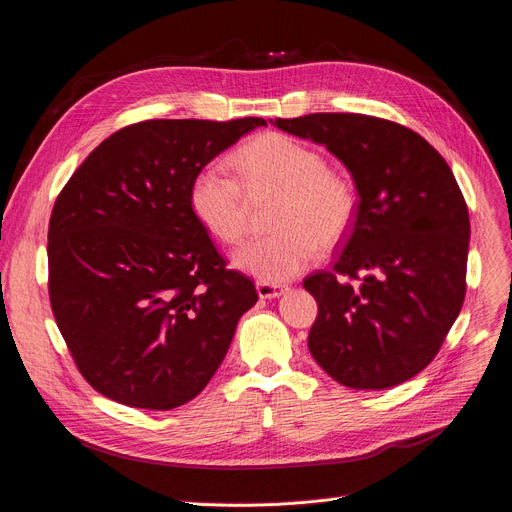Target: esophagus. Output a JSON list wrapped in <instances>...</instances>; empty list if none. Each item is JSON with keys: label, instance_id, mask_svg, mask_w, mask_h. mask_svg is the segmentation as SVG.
Returning a JSON list of instances; mask_svg holds the SVG:
<instances>
[{"label": "esophagus", "instance_id": "34e87169", "mask_svg": "<svg viewBox=\"0 0 512 512\" xmlns=\"http://www.w3.org/2000/svg\"><path fill=\"white\" fill-rule=\"evenodd\" d=\"M256 291L262 299H273V297H279L287 291V285H281V283H268V281H258L256 283Z\"/></svg>", "mask_w": 512, "mask_h": 512}]
</instances>
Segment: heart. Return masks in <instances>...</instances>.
Returning <instances> with one entry per match:
<instances>
[{
  "mask_svg": "<svg viewBox=\"0 0 512 512\" xmlns=\"http://www.w3.org/2000/svg\"><path fill=\"white\" fill-rule=\"evenodd\" d=\"M233 167L202 165L190 184V206L200 225L221 244L237 246L248 233L250 198L279 194L270 217L273 235L235 254L246 273L281 283L297 277L349 233L357 215V188L343 169L328 167L314 146L283 132H264L237 148Z\"/></svg>",
  "mask_w": 512,
  "mask_h": 512,
  "instance_id": "obj_1",
  "label": "heart"
}]
</instances>
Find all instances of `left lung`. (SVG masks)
I'll list each match as a JSON object with an SVG mask.
<instances>
[{
  "mask_svg": "<svg viewBox=\"0 0 512 512\" xmlns=\"http://www.w3.org/2000/svg\"><path fill=\"white\" fill-rule=\"evenodd\" d=\"M275 126L324 144L359 194L330 268L304 281L318 302L312 357L357 390L413 378L440 351L467 289L469 213L453 171L426 138L382 117L310 113Z\"/></svg>",
  "mask_w": 512,
  "mask_h": 512,
  "instance_id": "1",
  "label": "left lung"
}]
</instances>
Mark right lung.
<instances>
[{"label": "right lung", "mask_w": 512, "mask_h": 512, "mask_svg": "<svg viewBox=\"0 0 512 512\" xmlns=\"http://www.w3.org/2000/svg\"><path fill=\"white\" fill-rule=\"evenodd\" d=\"M256 126L262 117L146 119L105 138L57 194L49 302L78 372L107 399L157 411L192 401L258 302L190 206L196 171Z\"/></svg>", "instance_id": "right-lung-1"}]
</instances>
